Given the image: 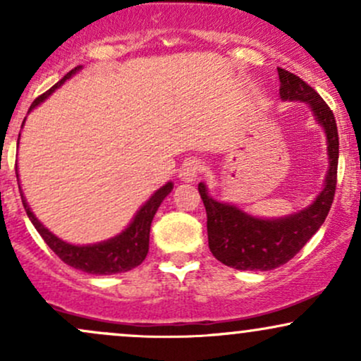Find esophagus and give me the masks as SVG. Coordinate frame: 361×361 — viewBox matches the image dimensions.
I'll use <instances>...</instances> for the list:
<instances>
[{
    "mask_svg": "<svg viewBox=\"0 0 361 361\" xmlns=\"http://www.w3.org/2000/svg\"><path fill=\"white\" fill-rule=\"evenodd\" d=\"M202 169H204V164H202L200 159H195V157H190L186 159L180 168V180L185 181V183H192V181L197 180L200 176Z\"/></svg>",
    "mask_w": 361,
    "mask_h": 361,
    "instance_id": "esophagus-1",
    "label": "esophagus"
}]
</instances>
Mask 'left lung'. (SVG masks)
Masks as SVG:
<instances>
[{
	"mask_svg": "<svg viewBox=\"0 0 361 361\" xmlns=\"http://www.w3.org/2000/svg\"><path fill=\"white\" fill-rule=\"evenodd\" d=\"M280 98L307 103L317 123L324 128L329 168L324 188L314 202L295 214L279 219L252 217L233 204L214 200L205 183H198L207 210L209 247L221 263L235 270L268 271L287 263L317 233L334 200L339 139L334 114L319 93L295 74L279 68Z\"/></svg>",
	"mask_w": 361,
	"mask_h": 361,
	"instance_id": "8db88e82",
	"label": "left lung"
}]
</instances>
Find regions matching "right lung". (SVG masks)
<instances>
[{"mask_svg": "<svg viewBox=\"0 0 361 361\" xmlns=\"http://www.w3.org/2000/svg\"><path fill=\"white\" fill-rule=\"evenodd\" d=\"M80 69L81 66L74 68L73 71L66 74L59 82H56L51 90L45 91L44 94H40V97L32 103L30 110L28 111H32L37 105H40L44 100H47L54 91L59 88L62 82L69 80V78H71L73 74H76ZM16 180H18V169H16ZM171 190L173 183L168 181L166 185H163L159 190H156V192L151 195V198L140 207L137 214H135V217L132 219V222L128 224L122 233L115 235V238L106 239V241L86 244V246H78V244L66 243L57 238L56 234H52L30 210V207H28L27 200H25L23 197L22 188H20V195H22V202L25 210H27L28 219L34 224L35 229L39 231V234L42 235L44 241L47 243V246L51 247L66 264L76 268V270L91 273V275H115V273L132 270V268L139 267V264L146 259L149 251V231H151V222L152 219H154L157 209H159L161 202L171 193Z\"/></svg>", "mask_w": 361, "mask_h": 361, "instance_id": "right-lung-1", "label": "right lung"}]
</instances>
